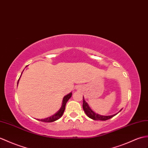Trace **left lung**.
<instances>
[{
  "label": "left lung",
  "instance_id": "8db88e82",
  "mask_svg": "<svg viewBox=\"0 0 148 148\" xmlns=\"http://www.w3.org/2000/svg\"><path fill=\"white\" fill-rule=\"evenodd\" d=\"M82 108H83L84 112L86 113V115L88 116V117H90V119H91L92 120H95V121H106V120H108L112 118L113 116H114L119 113L118 112L117 113H116V114L112 115H107V116L99 115V114H98V113H95V112L92 110L91 108L90 107V106L88 105V103L86 102V101L84 100V97H83V103H82ZM121 110H122V109L119 112H121Z\"/></svg>",
  "mask_w": 148,
  "mask_h": 148
}]
</instances>
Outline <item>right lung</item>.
<instances>
[{"label":"right lung","instance_id":"1","mask_svg":"<svg viewBox=\"0 0 148 148\" xmlns=\"http://www.w3.org/2000/svg\"><path fill=\"white\" fill-rule=\"evenodd\" d=\"M19 80L18 81V82H19ZM71 97H72V92H70V93H69L68 95L65 96V97L63 98L62 104L61 108L59 109V110H58L57 113H55L54 115H51V116H49V117H47L46 119H37L38 121H42V122H52L57 121V120H58V119H59L61 117V116H62L63 113L64 112V110H65V108H66V105L67 103V102L69 99L71 98Z\"/></svg>","mask_w":148,"mask_h":148}]
</instances>
